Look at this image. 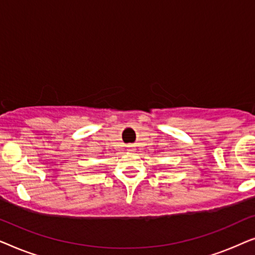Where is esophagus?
Returning a JSON list of instances; mask_svg holds the SVG:
<instances>
[{
  "mask_svg": "<svg viewBox=\"0 0 255 255\" xmlns=\"http://www.w3.org/2000/svg\"><path fill=\"white\" fill-rule=\"evenodd\" d=\"M130 151H133V148H132V147H131V148H130Z\"/></svg>",
  "mask_w": 255,
  "mask_h": 255,
  "instance_id": "34e87169",
  "label": "esophagus"
}]
</instances>
